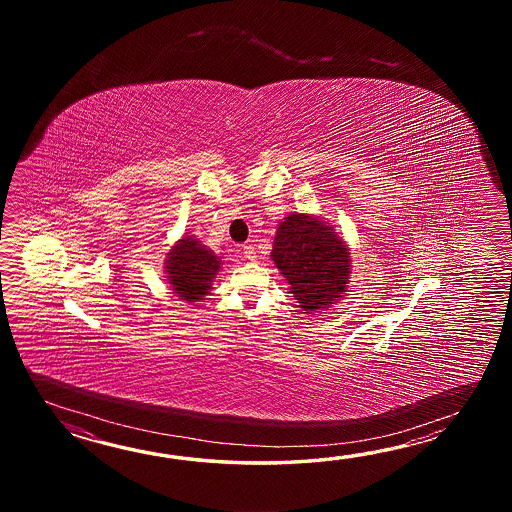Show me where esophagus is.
<instances>
[{
  "label": "esophagus",
  "instance_id": "34e87169",
  "mask_svg": "<svg viewBox=\"0 0 512 512\" xmlns=\"http://www.w3.org/2000/svg\"><path fill=\"white\" fill-rule=\"evenodd\" d=\"M241 251H243V256H245L247 260H256V251H254V247H252V245H243V247H241Z\"/></svg>",
  "mask_w": 512,
  "mask_h": 512
}]
</instances>
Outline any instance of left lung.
Instances as JSON below:
<instances>
[{
    "instance_id": "8db88e82",
    "label": "left lung",
    "mask_w": 512,
    "mask_h": 512,
    "mask_svg": "<svg viewBox=\"0 0 512 512\" xmlns=\"http://www.w3.org/2000/svg\"><path fill=\"white\" fill-rule=\"evenodd\" d=\"M271 258L307 313L326 311L346 294L351 274L348 245L322 219L293 212L280 221Z\"/></svg>"
}]
</instances>
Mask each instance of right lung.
<instances>
[{
  "instance_id": "obj_1",
  "label": "right lung",
  "mask_w": 512,
  "mask_h": 512,
  "mask_svg": "<svg viewBox=\"0 0 512 512\" xmlns=\"http://www.w3.org/2000/svg\"><path fill=\"white\" fill-rule=\"evenodd\" d=\"M219 269V256L194 236H185L168 252L164 272L175 296L192 304L210 293Z\"/></svg>"
}]
</instances>
